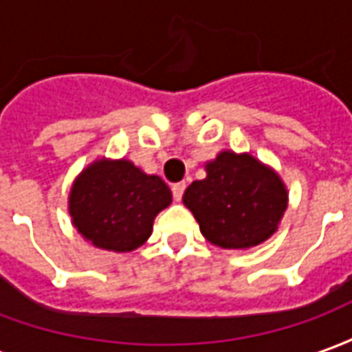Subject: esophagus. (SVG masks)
<instances>
[{
	"instance_id": "34e87169",
	"label": "esophagus",
	"mask_w": 352,
	"mask_h": 352,
	"mask_svg": "<svg viewBox=\"0 0 352 352\" xmlns=\"http://www.w3.org/2000/svg\"><path fill=\"white\" fill-rule=\"evenodd\" d=\"M184 188H186V184L184 183H175L173 186H171V192H173V198H175V201H181V199H183Z\"/></svg>"
}]
</instances>
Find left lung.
I'll return each mask as SVG.
<instances>
[{"label": "left lung", "instance_id": "obj_1", "mask_svg": "<svg viewBox=\"0 0 352 352\" xmlns=\"http://www.w3.org/2000/svg\"><path fill=\"white\" fill-rule=\"evenodd\" d=\"M207 177L184 190L183 201L207 241L251 249L277 232L288 192L280 177L251 154L222 151L207 162Z\"/></svg>", "mask_w": 352, "mask_h": 352}]
</instances>
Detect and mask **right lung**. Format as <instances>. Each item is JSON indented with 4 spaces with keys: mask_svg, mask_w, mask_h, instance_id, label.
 I'll use <instances>...</instances> for the list:
<instances>
[{
    "mask_svg": "<svg viewBox=\"0 0 352 352\" xmlns=\"http://www.w3.org/2000/svg\"><path fill=\"white\" fill-rule=\"evenodd\" d=\"M171 204L158 175H146L130 160H101L82 169L69 194L73 226L105 251L130 252L153 234L154 217Z\"/></svg>",
    "mask_w": 352,
    "mask_h": 352,
    "instance_id": "add662e5",
    "label": "right lung"
}]
</instances>
